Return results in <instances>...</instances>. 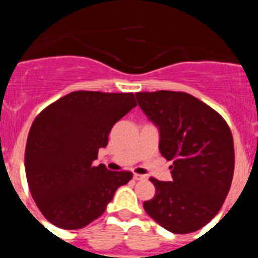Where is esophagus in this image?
<instances>
[{"label": "esophagus", "instance_id": "obj_1", "mask_svg": "<svg viewBox=\"0 0 258 258\" xmlns=\"http://www.w3.org/2000/svg\"><path fill=\"white\" fill-rule=\"evenodd\" d=\"M144 178H145V176L139 175V173H134V180L139 181V180H144Z\"/></svg>", "mask_w": 258, "mask_h": 258}]
</instances>
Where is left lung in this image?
<instances>
[{
	"mask_svg": "<svg viewBox=\"0 0 258 258\" xmlns=\"http://www.w3.org/2000/svg\"><path fill=\"white\" fill-rule=\"evenodd\" d=\"M139 106L159 130V152L172 181L150 177L154 198L144 210L166 230L187 234L217 215L234 175V143L219 113L186 92H138Z\"/></svg>",
	"mask_w": 258,
	"mask_h": 258,
	"instance_id": "obj_1",
	"label": "left lung"
}]
</instances>
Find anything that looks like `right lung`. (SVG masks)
<instances>
[{"instance_id":"obj_1","label":"right lung","mask_w":258,"mask_h":258,"mask_svg":"<svg viewBox=\"0 0 258 258\" xmlns=\"http://www.w3.org/2000/svg\"><path fill=\"white\" fill-rule=\"evenodd\" d=\"M136 106L134 94L74 91L33 120L25 146V173L37 207L55 226L74 230L100 217L127 171L95 166L115 122Z\"/></svg>"}]
</instances>
